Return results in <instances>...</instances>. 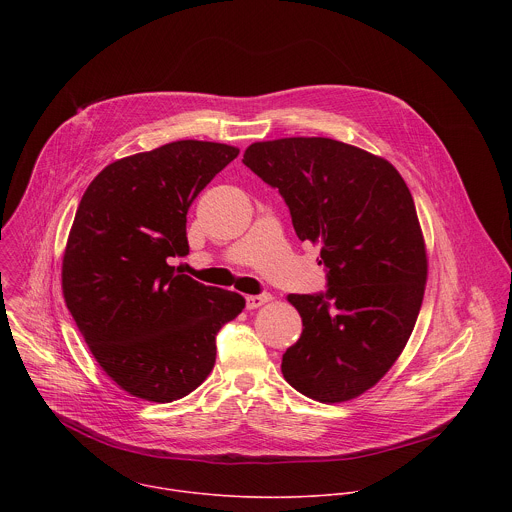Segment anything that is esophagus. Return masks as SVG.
<instances>
[{"label": "esophagus", "instance_id": "1", "mask_svg": "<svg viewBox=\"0 0 512 512\" xmlns=\"http://www.w3.org/2000/svg\"><path fill=\"white\" fill-rule=\"evenodd\" d=\"M269 300H271L269 294H259V296H247V298H245V304H247L249 310H255V308L267 304Z\"/></svg>", "mask_w": 512, "mask_h": 512}]
</instances>
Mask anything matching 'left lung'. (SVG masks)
<instances>
[{
  "mask_svg": "<svg viewBox=\"0 0 512 512\" xmlns=\"http://www.w3.org/2000/svg\"><path fill=\"white\" fill-rule=\"evenodd\" d=\"M243 164L279 190L298 239L322 245L328 289L287 296L304 330L281 373L316 401L354 399L393 367L419 316L427 257L413 196L387 160L328 137L259 141Z\"/></svg>",
  "mask_w": 512,
  "mask_h": 512,
  "instance_id": "8db88e82",
  "label": "left lung"
}]
</instances>
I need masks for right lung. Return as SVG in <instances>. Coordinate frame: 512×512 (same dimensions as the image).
Segmentation results:
<instances>
[{"mask_svg": "<svg viewBox=\"0 0 512 512\" xmlns=\"http://www.w3.org/2000/svg\"><path fill=\"white\" fill-rule=\"evenodd\" d=\"M239 156L233 145L182 139L109 164L72 223L62 291L101 369L129 395L170 403L212 371L216 334L245 308L235 291L168 265L188 255L186 214Z\"/></svg>", "mask_w": 512, "mask_h": 512, "instance_id": "obj_1", "label": "right lung"}]
</instances>
